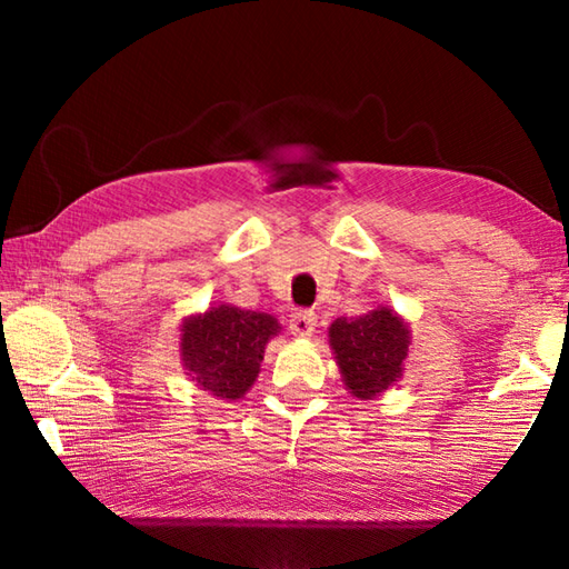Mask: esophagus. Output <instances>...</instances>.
I'll return each mask as SVG.
<instances>
[{
  "label": "esophagus",
  "mask_w": 569,
  "mask_h": 569,
  "mask_svg": "<svg viewBox=\"0 0 569 569\" xmlns=\"http://www.w3.org/2000/svg\"><path fill=\"white\" fill-rule=\"evenodd\" d=\"M318 318L312 310H296L291 318H288V328H291V335L296 337H312L316 332Z\"/></svg>",
  "instance_id": "34e87169"
}]
</instances>
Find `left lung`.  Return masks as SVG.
I'll return each mask as SVG.
<instances>
[{
  "instance_id": "obj_1",
  "label": "left lung",
  "mask_w": 569,
  "mask_h": 569,
  "mask_svg": "<svg viewBox=\"0 0 569 569\" xmlns=\"http://www.w3.org/2000/svg\"><path fill=\"white\" fill-rule=\"evenodd\" d=\"M408 328L389 308L359 318H337L330 345L347 389L357 398H373L401 379L408 357Z\"/></svg>"
}]
</instances>
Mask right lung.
Masks as SVG:
<instances>
[{"instance_id":"1","label":"right lung","mask_w":569,"mask_h":569,"mask_svg":"<svg viewBox=\"0 0 569 569\" xmlns=\"http://www.w3.org/2000/svg\"><path fill=\"white\" fill-rule=\"evenodd\" d=\"M276 332L278 322L266 312L220 306L186 320L180 352L192 381L222 401H237L257 381L266 342Z\"/></svg>"}]
</instances>
